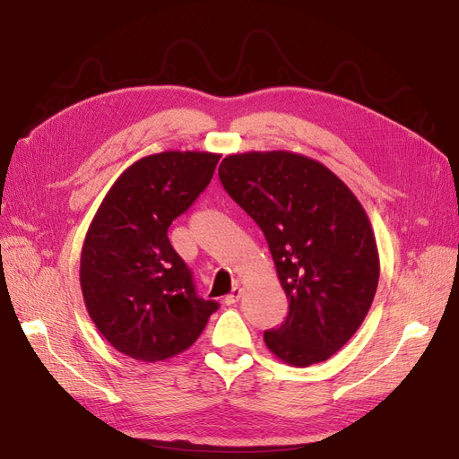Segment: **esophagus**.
Listing matches in <instances>:
<instances>
[{
    "label": "esophagus",
    "mask_w": 459,
    "mask_h": 459,
    "mask_svg": "<svg viewBox=\"0 0 459 459\" xmlns=\"http://www.w3.org/2000/svg\"><path fill=\"white\" fill-rule=\"evenodd\" d=\"M239 298H242V288L236 286V288H232V292L225 298V305H234L239 301Z\"/></svg>",
    "instance_id": "obj_1"
}]
</instances>
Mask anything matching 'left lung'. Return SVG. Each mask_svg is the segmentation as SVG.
I'll return each mask as SVG.
<instances>
[{
    "label": "left lung",
    "instance_id": "left-lung-1",
    "mask_svg": "<svg viewBox=\"0 0 459 459\" xmlns=\"http://www.w3.org/2000/svg\"><path fill=\"white\" fill-rule=\"evenodd\" d=\"M220 180L266 236L288 299L286 320L264 342L294 367L327 360L376 296L379 256L365 208L325 165L284 151L230 154Z\"/></svg>",
    "mask_w": 459,
    "mask_h": 459
}]
</instances>
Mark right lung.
Instances as JSON below:
<instances>
[{
  "label": "right lung",
  "instance_id": "obj_1",
  "mask_svg": "<svg viewBox=\"0 0 459 459\" xmlns=\"http://www.w3.org/2000/svg\"><path fill=\"white\" fill-rule=\"evenodd\" d=\"M220 154L167 151L117 178L87 230L80 282L104 339L143 363L175 357L199 339L217 301L195 292L167 230L210 184Z\"/></svg>",
  "mask_w": 459,
  "mask_h": 459
}]
</instances>
